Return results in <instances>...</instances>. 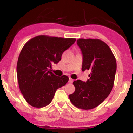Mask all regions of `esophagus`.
<instances>
[{
    "label": "esophagus",
    "instance_id": "1",
    "mask_svg": "<svg viewBox=\"0 0 133 133\" xmlns=\"http://www.w3.org/2000/svg\"><path fill=\"white\" fill-rule=\"evenodd\" d=\"M69 83H72L73 82V79H72L71 78L69 77Z\"/></svg>",
    "mask_w": 133,
    "mask_h": 133
}]
</instances>
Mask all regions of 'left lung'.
I'll return each instance as SVG.
<instances>
[{
    "label": "left lung",
    "instance_id": "8db88e82",
    "mask_svg": "<svg viewBox=\"0 0 133 133\" xmlns=\"http://www.w3.org/2000/svg\"><path fill=\"white\" fill-rule=\"evenodd\" d=\"M77 44L82 50V70L90 71L86 82H73L75 91L69 95L78 109L90 110L100 105L111 91L117 69L116 58L109 46L100 39H79Z\"/></svg>",
    "mask_w": 133,
    "mask_h": 133
}]
</instances>
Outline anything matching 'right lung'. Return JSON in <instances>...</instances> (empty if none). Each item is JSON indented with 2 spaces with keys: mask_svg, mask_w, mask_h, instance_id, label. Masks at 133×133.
Returning a JSON list of instances; mask_svg holds the SVG:
<instances>
[{
  "mask_svg": "<svg viewBox=\"0 0 133 133\" xmlns=\"http://www.w3.org/2000/svg\"><path fill=\"white\" fill-rule=\"evenodd\" d=\"M74 38L40 35L24 45L17 63L19 86L24 99L31 106L41 108L50 104L57 90L66 85L69 77L50 71L62 55L74 43Z\"/></svg>",
  "mask_w": 133,
  "mask_h": 133,
  "instance_id": "1",
  "label": "right lung"
}]
</instances>
